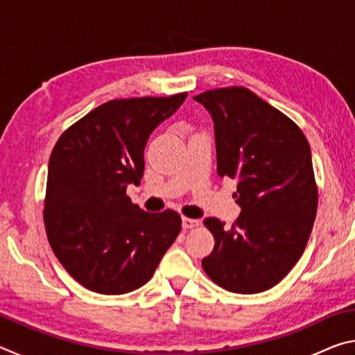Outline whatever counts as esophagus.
Here are the masks:
<instances>
[{"label": "esophagus", "mask_w": 355, "mask_h": 355, "mask_svg": "<svg viewBox=\"0 0 355 355\" xmlns=\"http://www.w3.org/2000/svg\"><path fill=\"white\" fill-rule=\"evenodd\" d=\"M199 224H200V220H197V219H189V218H183L182 219V225H183L184 230H188V228H194V227H197Z\"/></svg>", "instance_id": "34e87169"}]
</instances>
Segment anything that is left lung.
Wrapping results in <instances>:
<instances>
[{
	"instance_id": "left-lung-1",
	"label": "left lung",
	"mask_w": 355,
	"mask_h": 355,
	"mask_svg": "<svg viewBox=\"0 0 355 355\" xmlns=\"http://www.w3.org/2000/svg\"><path fill=\"white\" fill-rule=\"evenodd\" d=\"M214 122L218 175L236 180L241 208L232 227L203 220L214 249L203 271L228 291H266L304 254L316 218L318 189L309 141L296 123L245 87L196 95Z\"/></svg>"
}]
</instances>
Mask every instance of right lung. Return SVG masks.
I'll use <instances>...</instances> for the list:
<instances>
[{
	"mask_svg": "<svg viewBox=\"0 0 355 355\" xmlns=\"http://www.w3.org/2000/svg\"><path fill=\"white\" fill-rule=\"evenodd\" d=\"M188 94L111 100L64 131L48 163V241L71 277L100 294L135 291L152 279L182 230L172 209L147 213L127 196L144 175L148 136Z\"/></svg>",
	"mask_w": 355,
	"mask_h": 355,
	"instance_id": "obj_1",
	"label": "right lung"
}]
</instances>
